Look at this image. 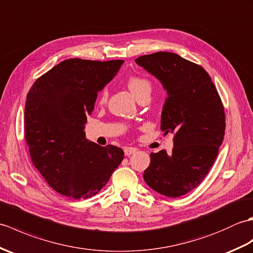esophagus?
Returning <instances> with one entry per match:
<instances>
[{"instance_id": "esophagus-1", "label": "esophagus", "mask_w": 253, "mask_h": 253, "mask_svg": "<svg viewBox=\"0 0 253 253\" xmlns=\"http://www.w3.org/2000/svg\"><path fill=\"white\" fill-rule=\"evenodd\" d=\"M136 151H137V149L134 148V147H126L125 148V155L126 156H131L132 154H135Z\"/></svg>"}]
</instances>
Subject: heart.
<instances>
[{"label":"heart","instance_id":"heart-1","mask_svg":"<svg viewBox=\"0 0 253 253\" xmlns=\"http://www.w3.org/2000/svg\"><path fill=\"white\" fill-rule=\"evenodd\" d=\"M127 86L136 98L142 96V95L145 93H150L151 91L150 82L148 80H146L145 78H141V77H131L130 79L127 80ZM107 98H108V91L107 88H105L99 95V102L106 103Z\"/></svg>","mask_w":253,"mask_h":253}]
</instances>
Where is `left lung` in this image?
Segmentation results:
<instances>
[{"mask_svg":"<svg viewBox=\"0 0 253 253\" xmlns=\"http://www.w3.org/2000/svg\"><path fill=\"white\" fill-rule=\"evenodd\" d=\"M135 63L167 91L160 127L174 134L171 154H150L144 179L155 192L179 197L198 186L216 158L225 134L223 104L203 67L177 54L157 52Z\"/></svg>","mask_w":253,"mask_h":253,"instance_id":"8db88e82","label":"left lung"}]
</instances>
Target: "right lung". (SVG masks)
Segmentation results:
<instances>
[{
	"mask_svg": "<svg viewBox=\"0 0 253 253\" xmlns=\"http://www.w3.org/2000/svg\"><path fill=\"white\" fill-rule=\"evenodd\" d=\"M123 63L66 59L39 78L27 95L25 138L32 164L66 197L96 195L123 160L121 148L89 142L84 132L97 93Z\"/></svg>",
	"mask_w": 253,
	"mask_h": 253,
	"instance_id": "right-lung-1",
	"label": "right lung"
}]
</instances>
